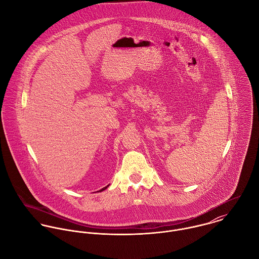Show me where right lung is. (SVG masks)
I'll use <instances>...</instances> for the list:
<instances>
[{
    "instance_id": "right-lung-1",
    "label": "right lung",
    "mask_w": 259,
    "mask_h": 259,
    "mask_svg": "<svg viewBox=\"0 0 259 259\" xmlns=\"http://www.w3.org/2000/svg\"><path fill=\"white\" fill-rule=\"evenodd\" d=\"M108 186H109V185H107V186H105V187H104V188H102V189H101V190H99V191H103V190H105V189H106V188H108Z\"/></svg>"
}]
</instances>
